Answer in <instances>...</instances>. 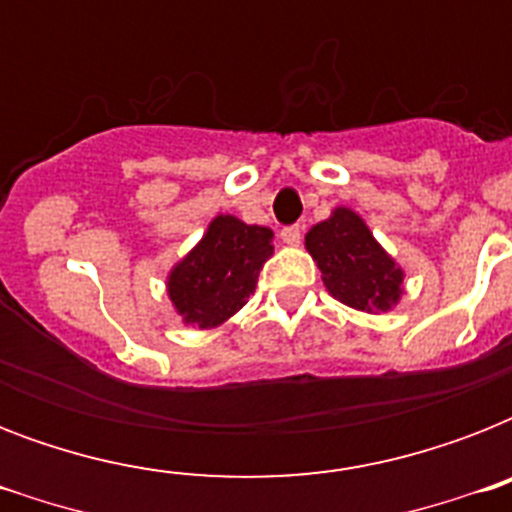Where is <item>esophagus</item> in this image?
Returning a JSON list of instances; mask_svg holds the SVG:
<instances>
[{"mask_svg":"<svg viewBox=\"0 0 512 512\" xmlns=\"http://www.w3.org/2000/svg\"><path fill=\"white\" fill-rule=\"evenodd\" d=\"M300 239H303V228H300V225H284V228H281V241H284V244H292V247H295V244H300Z\"/></svg>","mask_w":512,"mask_h":512,"instance_id":"34e87169","label":"esophagus"}]
</instances>
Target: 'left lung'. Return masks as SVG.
I'll return each mask as SVG.
<instances>
[{
    "mask_svg": "<svg viewBox=\"0 0 512 512\" xmlns=\"http://www.w3.org/2000/svg\"><path fill=\"white\" fill-rule=\"evenodd\" d=\"M305 247L340 303L358 311H388L401 295L404 273L382 252L356 212L335 209L329 220L308 231Z\"/></svg>",
    "mask_w": 512,
    "mask_h": 512,
    "instance_id": "1",
    "label": "left lung"
}]
</instances>
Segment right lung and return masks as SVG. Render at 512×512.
Wrapping results in <instances>:
<instances>
[{
    "mask_svg": "<svg viewBox=\"0 0 512 512\" xmlns=\"http://www.w3.org/2000/svg\"><path fill=\"white\" fill-rule=\"evenodd\" d=\"M271 239L273 233L263 225L215 217L199 247L170 273V297L185 324L217 327L244 308L273 252Z\"/></svg>",
    "mask_w": 512,
    "mask_h": 512,
    "instance_id": "1",
    "label": "right lung"
}]
</instances>
